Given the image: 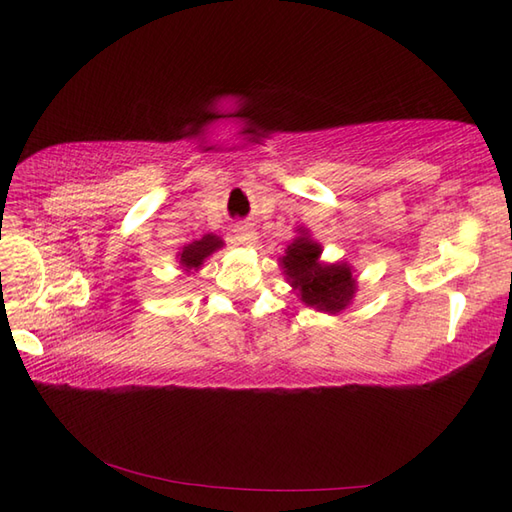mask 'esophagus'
I'll return each mask as SVG.
<instances>
[{"instance_id":"34e87169","label":"esophagus","mask_w":512,"mask_h":512,"mask_svg":"<svg viewBox=\"0 0 512 512\" xmlns=\"http://www.w3.org/2000/svg\"><path fill=\"white\" fill-rule=\"evenodd\" d=\"M233 235H235L237 242L244 244V246H253L255 239H257V231H255L253 226H248V224L235 226V228H233Z\"/></svg>"}]
</instances>
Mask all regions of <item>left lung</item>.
Returning a JSON list of instances; mask_svg holds the SVG:
<instances>
[{
  "mask_svg": "<svg viewBox=\"0 0 512 512\" xmlns=\"http://www.w3.org/2000/svg\"><path fill=\"white\" fill-rule=\"evenodd\" d=\"M319 244L299 237L286 250L281 264L292 286L299 290L301 301L325 312H341L354 297V279L347 266L319 264Z\"/></svg>",
  "mask_w": 512,
  "mask_h": 512,
  "instance_id": "1",
  "label": "left lung"
}]
</instances>
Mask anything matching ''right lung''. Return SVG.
<instances>
[{"mask_svg":"<svg viewBox=\"0 0 512 512\" xmlns=\"http://www.w3.org/2000/svg\"><path fill=\"white\" fill-rule=\"evenodd\" d=\"M220 246H222V239L220 237L204 235L202 239H198V242L184 246L182 255H180V264L187 268V270H191V268L198 270L204 259L209 257L213 250H217Z\"/></svg>","mask_w":512,"mask_h":512,"instance_id":"add662e5","label":"right lung"}]
</instances>
